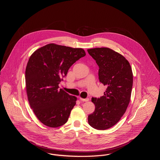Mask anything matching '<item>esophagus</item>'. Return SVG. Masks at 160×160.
<instances>
[{
    "label": "esophagus",
    "mask_w": 160,
    "mask_h": 160,
    "mask_svg": "<svg viewBox=\"0 0 160 160\" xmlns=\"http://www.w3.org/2000/svg\"><path fill=\"white\" fill-rule=\"evenodd\" d=\"M79 99H80V100H81V101H82V102H88V101H89V98H79Z\"/></svg>",
    "instance_id": "1"
}]
</instances>
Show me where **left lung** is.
<instances>
[{"instance_id": "left-lung-1", "label": "left lung", "mask_w": 160, "mask_h": 160, "mask_svg": "<svg viewBox=\"0 0 160 160\" xmlns=\"http://www.w3.org/2000/svg\"><path fill=\"white\" fill-rule=\"evenodd\" d=\"M88 52L99 67L100 82L107 87L103 96L92 98L95 109L88 116V122L94 129L105 130L115 125L126 111L132 88V71L129 62L111 48H94Z\"/></svg>"}]
</instances>
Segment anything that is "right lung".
I'll list each match as a JSON object with an SVG mask.
<instances>
[{"label": "right lung", "mask_w": 160, "mask_h": 160, "mask_svg": "<svg viewBox=\"0 0 160 160\" xmlns=\"http://www.w3.org/2000/svg\"><path fill=\"white\" fill-rule=\"evenodd\" d=\"M86 55L82 48L49 44L30 57L25 71L31 108L39 120L50 128L65 124L77 98L59 89L69 68Z\"/></svg>", "instance_id": "1"}]
</instances>
